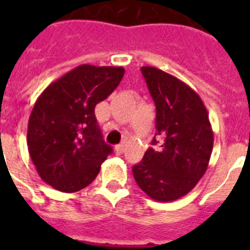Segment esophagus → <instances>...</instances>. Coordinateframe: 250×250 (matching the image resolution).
Listing matches in <instances>:
<instances>
[{"mask_svg": "<svg viewBox=\"0 0 250 250\" xmlns=\"http://www.w3.org/2000/svg\"><path fill=\"white\" fill-rule=\"evenodd\" d=\"M115 152H116L118 155H121V154L124 152V145L123 144L116 145V146H115Z\"/></svg>", "mask_w": 250, "mask_h": 250, "instance_id": "esophagus-1", "label": "esophagus"}]
</instances>
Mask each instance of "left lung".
Returning <instances> with one entry per match:
<instances>
[{
	"instance_id": "obj_1",
	"label": "left lung",
	"mask_w": 250,
	"mask_h": 250,
	"mask_svg": "<svg viewBox=\"0 0 250 250\" xmlns=\"http://www.w3.org/2000/svg\"><path fill=\"white\" fill-rule=\"evenodd\" d=\"M141 72L156 106L160 150L147 149L132 174L140 189L156 202H174L187 195L208 169L214 134L207 107L190 86L151 66ZM155 136L152 144L155 145Z\"/></svg>"
}]
</instances>
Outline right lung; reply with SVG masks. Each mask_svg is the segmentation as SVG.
Here are the masks:
<instances>
[{"label": "right lung", "instance_id": "right-lung-1", "mask_svg": "<svg viewBox=\"0 0 250 250\" xmlns=\"http://www.w3.org/2000/svg\"><path fill=\"white\" fill-rule=\"evenodd\" d=\"M121 66L80 65L46 87L28 119L27 146L40 178L62 193L91 184L112 147L103 140L95 106L119 86Z\"/></svg>", "mask_w": 250, "mask_h": 250}]
</instances>
